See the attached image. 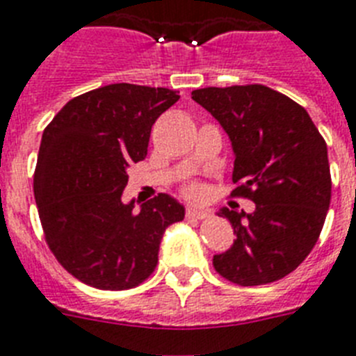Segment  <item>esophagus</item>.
Masks as SVG:
<instances>
[{
  "label": "esophagus",
  "mask_w": 356,
  "mask_h": 356,
  "mask_svg": "<svg viewBox=\"0 0 356 356\" xmlns=\"http://www.w3.org/2000/svg\"><path fill=\"white\" fill-rule=\"evenodd\" d=\"M187 218H198V220H204V218L209 217V213L204 211V209H196V207H187Z\"/></svg>",
  "instance_id": "obj_1"
}]
</instances>
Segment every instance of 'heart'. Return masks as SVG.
Returning <instances> with one entry per match:
<instances>
[{"label": "heart", "instance_id": "heart-1", "mask_svg": "<svg viewBox=\"0 0 356 356\" xmlns=\"http://www.w3.org/2000/svg\"><path fill=\"white\" fill-rule=\"evenodd\" d=\"M187 195L193 196V198H200V196L204 195V189H202L200 186H196V184H195V186H191L189 189H187Z\"/></svg>", "mask_w": 356, "mask_h": 356}]
</instances>
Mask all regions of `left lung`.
Returning a JSON list of instances; mask_svg holds the SVG:
<instances>
[{
  "label": "left lung",
  "instance_id": "obj_1",
  "mask_svg": "<svg viewBox=\"0 0 356 356\" xmlns=\"http://www.w3.org/2000/svg\"><path fill=\"white\" fill-rule=\"evenodd\" d=\"M193 101L232 141L233 195L252 213L222 207L237 238L213 266L232 283L266 285L300 266L314 248L331 204L327 145L303 106L263 84L202 88Z\"/></svg>",
  "mask_w": 356,
  "mask_h": 356
}]
</instances>
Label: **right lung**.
<instances>
[{
	"label": "right lung",
	"mask_w": 356,
	"mask_h": 356,
	"mask_svg": "<svg viewBox=\"0 0 356 356\" xmlns=\"http://www.w3.org/2000/svg\"><path fill=\"white\" fill-rule=\"evenodd\" d=\"M180 95L167 88L108 84L71 99L44 130L34 198L47 246L82 283L127 291L158 264L165 229L186 209L160 193L136 211L127 170L145 160L152 124Z\"/></svg>",
	"instance_id": "right-lung-1"
}]
</instances>
